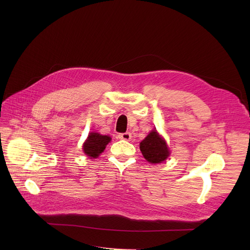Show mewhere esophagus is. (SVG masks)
Masks as SVG:
<instances>
[{
  "instance_id": "esophagus-1",
  "label": "esophagus",
  "mask_w": 250,
  "mask_h": 250,
  "mask_svg": "<svg viewBox=\"0 0 250 250\" xmlns=\"http://www.w3.org/2000/svg\"><path fill=\"white\" fill-rule=\"evenodd\" d=\"M118 139L125 140V141H130L132 140V134L130 133H123L118 135Z\"/></svg>"
}]
</instances>
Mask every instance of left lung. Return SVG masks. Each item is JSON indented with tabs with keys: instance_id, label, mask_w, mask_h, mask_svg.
<instances>
[{
	"instance_id": "obj_1",
	"label": "left lung",
	"mask_w": 250,
	"mask_h": 250,
	"mask_svg": "<svg viewBox=\"0 0 250 250\" xmlns=\"http://www.w3.org/2000/svg\"><path fill=\"white\" fill-rule=\"evenodd\" d=\"M140 150L144 158L153 164L165 161L170 155L165 140L155 128L140 143Z\"/></svg>"
}]
</instances>
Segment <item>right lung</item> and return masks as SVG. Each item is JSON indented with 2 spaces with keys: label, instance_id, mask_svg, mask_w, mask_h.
Returning a JSON list of instances; mask_svg holds the SVG:
<instances>
[{
  "label": "right lung",
  "instance_id": "1",
  "mask_svg": "<svg viewBox=\"0 0 250 250\" xmlns=\"http://www.w3.org/2000/svg\"><path fill=\"white\" fill-rule=\"evenodd\" d=\"M110 141L111 138L108 136H103L98 133H90L83 144V151L90 158H97Z\"/></svg>",
  "mask_w": 250,
  "mask_h": 250
}]
</instances>
